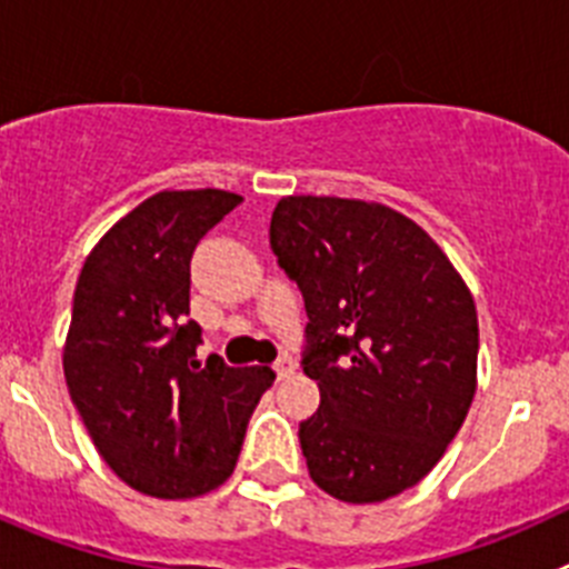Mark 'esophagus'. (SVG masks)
<instances>
[{"mask_svg":"<svg viewBox=\"0 0 569 569\" xmlns=\"http://www.w3.org/2000/svg\"><path fill=\"white\" fill-rule=\"evenodd\" d=\"M273 370H276V379L279 381L290 379V376L296 373V361L290 359V356H281V359L273 365Z\"/></svg>","mask_w":569,"mask_h":569,"instance_id":"esophagus-1","label":"esophagus"}]
</instances>
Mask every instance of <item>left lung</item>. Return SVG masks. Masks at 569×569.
<instances>
[{
    "label": "left lung",
    "instance_id": "obj_1",
    "mask_svg": "<svg viewBox=\"0 0 569 569\" xmlns=\"http://www.w3.org/2000/svg\"><path fill=\"white\" fill-rule=\"evenodd\" d=\"M270 248L308 310L305 373L321 405L299 425L310 479L373 505L419 485L476 396L479 319L459 270L379 202L284 196Z\"/></svg>",
    "mask_w": 569,
    "mask_h": 569
}]
</instances>
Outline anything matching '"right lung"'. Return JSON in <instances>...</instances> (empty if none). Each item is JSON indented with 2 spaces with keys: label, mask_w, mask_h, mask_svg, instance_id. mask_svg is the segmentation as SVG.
Segmentation results:
<instances>
[{
  "label": "right lung",
  "mask_w": 569,
  "mask_h": 569,
  "mask_svg": "<svg viewBox=\"0 0 569 569\" xmlns=\"http://www.w3.org/2000/svg\"><path fill=\"white\" fill-rule=\"evenodd\" d=\"M228 190H162L122 216L84 259L64 339V381L110 470L156 499L228 481L270 367L196 359L190 256L236 204Z\"/></svg>",
  "instance_id": "1"
}]
</instances>
